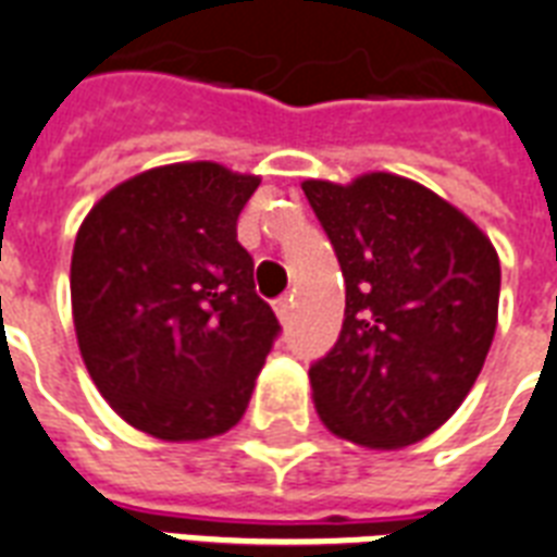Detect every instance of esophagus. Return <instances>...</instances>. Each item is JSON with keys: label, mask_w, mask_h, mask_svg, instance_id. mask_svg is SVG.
I'll list each match as a JSON object with an SVG mask.
<instances>
[{"label": "esophagus", "mask_w": 557, "mask_h": 557, "mask_svg": "<svg viewBox=\"0 0 557 557\" xmlns=\"http://www.w3.org/2000/svg\"><path fill=\"white\" fill-rule=\"evenodd\" d=\"M274 312H277L280 324H288V318H292V297H280L277 304H274Z\"/></svg>", "instance_id": "34e87169"}]
</instances>
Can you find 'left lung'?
Listing matches in <instances>:
<instances>
[{"label": "left lung", "mask_w": 557, "mask_h": 557, "mask_svg": "<svg viewBox=\"0 0 557 557\" xmlns=\"http://www.w3.org/2000/svg\"><path fill=\"white\" fill-rule=\"evenodd\" d=\"M300 186L347 286L342 335L309 368L318 418L356 447H411L456 414L482 373L499 315L494 242L411 177Z\"/></svg>", "instance_id": "left-lung-1"}]
</instances>
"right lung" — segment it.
<instances>
[{"label":"right lung","mask_w":557,"mask_h":557,"mask_svg":"<svg viewBox=\"0 0 557 557\" xmlns=\"http://www.w3.org/2000/svg\"><path fill=\"white\" fill-rule=\"evenodd\" d=\"M260 175L212 160L146 169L104 193L75 236L72 321L110 409L169 444L233 430L277 318L253 292L236 219Z\"/></svg>","instance_id":"add662e5"}]
</instances>
